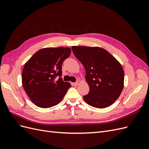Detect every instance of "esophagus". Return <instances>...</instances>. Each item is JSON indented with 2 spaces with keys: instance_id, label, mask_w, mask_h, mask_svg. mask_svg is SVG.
I'll use <instances>...</instances> for the list:
<instances>
[{
  "instance_id": "esophagus-1",
  "label": "esophagus",
  "mask_w": 149,
  "mask_h": 149,
  "mask_svg": "<svg viewBox=\"0 0 149 149\" xmlns=\"http://www.w3.org/2000/svg\"><path fill=\"white\" fill-rule=\"evenodd\" d=\"M79 84V83L78 82H76V83H74V84H73V85L74 86H77Z\"/></svg>"
}]
</instances>
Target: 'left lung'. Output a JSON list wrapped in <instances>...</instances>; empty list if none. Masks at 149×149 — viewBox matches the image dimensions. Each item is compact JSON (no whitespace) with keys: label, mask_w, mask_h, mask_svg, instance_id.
Masks as SVG:
<instances>
[{"label":"left lung","mask_w":149,"mask_h":149,"mask_svg":"<svg viewBox=\"0 0 149 149\" xmlns=\"http://www.w3.org/2000/svg\"><path fill=\"white\" fill-rule=\"evenodd\" d=\"M72 50L86 70L89 92L83 96L84 101L100 109L112 104L124 88V71L120 63L98 47L73 46Z\"/></svg>","instance_id":"8db88e82"}]
</instances>
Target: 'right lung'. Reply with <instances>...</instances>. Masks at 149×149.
<instances>
[{"mask_svg": "<svg viewBox=\"0 0 149 149\" xmlns=\"http://www.w3.org/2000/svg\"><path fill=\"white\" fill-rule=\"evenodd\" d=\"M70 53L69 47L45 48L25 63L22 74V85L37 106L49 108L57 105L71 87L70 83L60 78L61 65ZM57 76L60 77L58 80Z\"/></svg>", "mask_w": 149, "mask_h": 149, "instance_id": "add662e5", "label": "right lung"}]
</instances>
